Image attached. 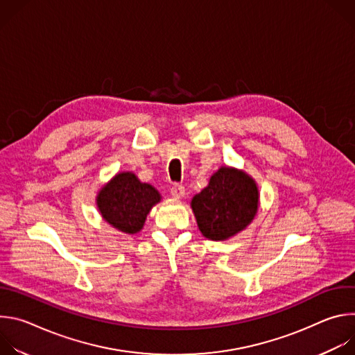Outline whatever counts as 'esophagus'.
<instances>
[{
  "label": "esophagus",
  "mask_w": 355,
  "mask_h": 355,
  "mask_svg": "<svg viewBox=\"0 0 355 355\" xmlns=\"http://www.w3.org/2000/svg\"><path fill=\"white\" fill-rule=\"evenodd\" d=\"M170 193L173 195V198L180 199V198H182L185 195V188L181 184H174L171 187V189H170Z\"/></svg>",
  "instance_id": "1"
}]
</instances>
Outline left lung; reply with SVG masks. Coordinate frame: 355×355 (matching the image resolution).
I'll return each mask as SVG.
<instances>
[{"instance_id": "left-lung-1", "label": "left lung", "mask_w": 355, "mask_h": 355, "mask_svg": "<svg viewBox=\"0 0 355 355\" xmlns=\"http://www.w3.org/2000/svg\"><path fill=\"white\" fill-rule=\"evenodd\" d=\"M200 233L211 240H226L245 229L259 209L254 180L234 168L222 167L209 185L192 198Z\"/></svg>"}]
</instances>
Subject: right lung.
Wrapping results in <instances>:
<instances>
[{"instance_id":"add662e5","label":"right lung","mask_w":355,"mask_h":355,"mask_svg":"<svg viewBox=\"0 0 355 355\" xmlns=\"http://www.w3.org/2000/svg\"><path fill=\"white\" fill-rule=\"evenodd\" d=\"M162 196L150 184H143L132 173L115 175L96 196L103 218L125 233H137L144 225L147 214Z\"/></svg>"}]
</instances>
